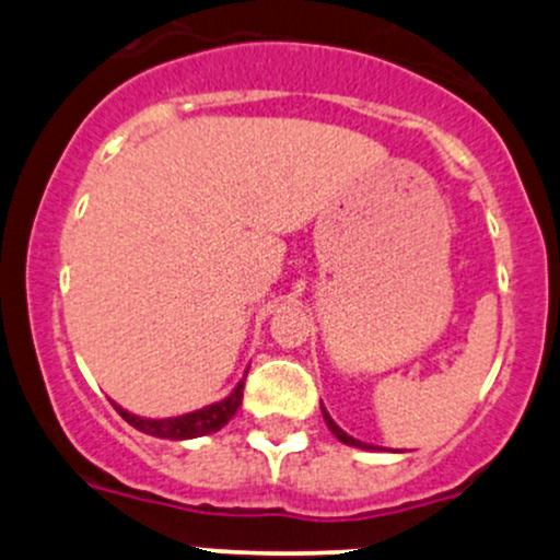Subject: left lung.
I'll return each instance as SVG.
<instances>
[{
  "label": "left lung",
  "instance_id": "8db88e82",
  "mask_svg": "<svg viewBox=\"0 0 560 560\" xmlns=\"http://www.w3.org/2000/svg\"><path fill=\"white\" fill-rule=\"evenodd\" d=\"M320 413H324V421H326V427L331 429V434L337 436L339 442H345V445H352V447H361V450H378L376 445H365V442H361V440H355V436H350L347 432H342V429L337 427V423H334V419L329 413H326V408L324 405H320Z\"/></svg>",
  "mask_w": 560,
  "mask_h": 560
}]
</instances>
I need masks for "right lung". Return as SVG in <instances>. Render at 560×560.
Instances as JSON below:
<instances>
[{"label":"right lung","instance_id":"obj_1","mask_svg":"<svg viewBox=\"0 0 560 560\" xmlns=\"http://www.w3.org/2000/svg\"><path fill=\"white\" fill-rule=\"evenodd\" d=\"M242 389H244V378L236 384L229 397H223L221 402L205 405V408L191 410V413H184V416H173V419H141V416L128 413V410L120 408V405L115 402L113 405L133 429H139V432L160 436V440H195V436L218 432V429H223L231 419H234V413L242 405Z\"/></svg>","mask_w":560,"mask_h":560}]
</instances>
